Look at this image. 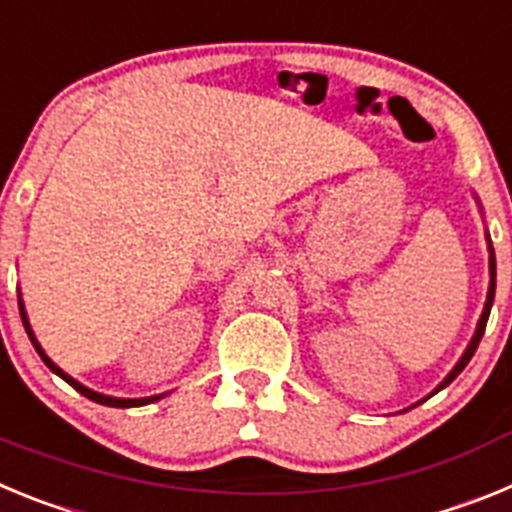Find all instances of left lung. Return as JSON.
I'll return each instance as SVG.
<instances>
[{
  "label": "left lung",
  "instance_id": "8db88e82",
  "mask_svg": "<svg viewBox=\"0 0 512 512\" xmlns=\"http://www.w3.org/2000/svg\"><path fill=\"white\" fill-rule=\"evenodd\" d=\"M487 248H490V289H487V302H485V310H482V315H479L477 330H474V336H472V341H469L467 351H464V354H461V359L456 361V366H454V369H451V372L446 374V379H443V382L438 384V387H436V390L431 392V395H436V392H441L443 387H449V384L454 382L456 377H459V374H461V369H464V366L469 364V359H472V356H474V351H477L479 341H482V336H485V325H487V318H490L492 300H495V248H492V243H490V235H487Z\"/></svg>",
  "mask_w": 512,
  "mask_h": 512
}]
</instances>
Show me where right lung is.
Here are the masks:
<instances>
[{
    "label": "right lung",
    "instance_id": "1",
    "mask_svg": "<svg viewBox=\"0 0 512 512\" xmlns=\"http://www.w3.org/2000/svg\"><path fill=\"white\" fill-rule=\"evenodd\" d=\"M20 315H22V325H25L27 336H30V341H33L35 351H38L40 359L45 361V366H48V369H51L53 374H58V377H61L63 382H69L76 392H81V395H84V397H89V400L99 402V405H107V408H140V405H148V402H156V400H161V397H166V395H153V397H135V400H128V397H110V395H102V392L89 390V387H84V384H81V382H76L74 377H69V374L63 372L61 366H56L51 359H48V356H45V351H43V348H40L38 338H35L33 328H30V323H27V312H25V305H22V297H20Z\"/></svg>",
    "mask_w": 512,
    "mask_h": 512
}]
</instances>
